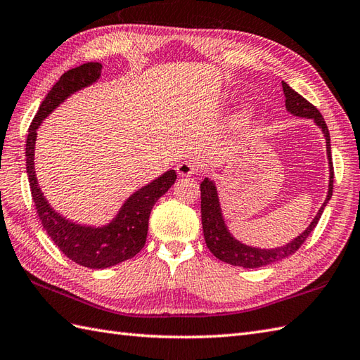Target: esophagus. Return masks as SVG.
<instances>
[{"label":"esophagus","instance_id":"34e87169","mask_svg":"<svg viewBox=\"0 0 360 360\" xmlns=\"http://www.w3.org/2000/svg\"><path fill=\"white\" fill-rule=\"evenodd\" d=\"M198 164L193 162V161H181L178 165H176V172L179 176H191V174H195L198 172Z\"/></svg>","mask_w":360,"mask_h":360}]
</instances>
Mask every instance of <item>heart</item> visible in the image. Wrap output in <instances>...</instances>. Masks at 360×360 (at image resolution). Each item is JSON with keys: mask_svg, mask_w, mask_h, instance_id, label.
Wrapping results in <instances>:
<instances>
[{"mask_svg": "<svg viewBox=\"0 0 360 360\" xmlns=\"http://www.w3.org/2000/svg\"><path fill=\"white\" fill-rule=\"evenodd\" d=\"M250 116H252V110H250V108H242V110L238 113L236 120L239 122H245V121L250 120Z\"/></svg>", "mask_w": 360, "mask_h": 360, "instance_id": "b5f03b06", "label": "heart"}]
</instances>
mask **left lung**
Listing matches in <instances>:
<instances>
[{
    "label": "left lung",
    "instance_id": "1",
    "mask_svg": "<svg viewBox=\"0 0 360 360\" xmlns=\"http://www.w3.org/2000/svg\"><path fill=\"white\" fill-rule=\"evenodd\" d=\"M283 95H285V108L295 116H300V118L313 120L319 129L323 131L325 141H327V155H328V164H330V184H328V195L325 199L323 205L319 208V212L314 216L313 222L308 225L304 233H300L297 238H295L287 245H282L278 248H256L242 244L238 239L230 235V231L225 225V221L222 218L218 190L214 187V182L212 179L205 178L200 182V218H202V230L204 238L208 250L219 259V261L227 262L230 265L242 266V269H259V266L270 265L273 262H278L281 259L293 255L300 248L307 238L310 236V233L314 230V227L319 222L322 212L325 205L328 204V200L333 195V162H331V144H330V131L327 124H325L321 112L317 108L308 103L304 96H300L297 91L291 89L287 82L282 81Z\"/></svg>",
    "mask_w": 360,
    "mask_h": 360
}]
</instances>
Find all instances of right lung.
Wrapping results in <instances>:
<instances>
[{
	"mask_svg": "<svg viewBox=\"0 0 360 360\" xmlns=\"http://www.w3.org/2000/svg\"><path fill=\"white\" fill-rule=\"evenodd\" d=\"M101 69L103 65L99 63H86L61 75L41 103L29 127L26 141V169L38 218L55 245L73 262L87 269H107L139 253L146 245L150 212L156 200L176 181V172H165L162 176L135 191L125 200L116 218L104 227H86L70 222L49 205L38 187L33 165L37 129L64 99L75 91L94 84L101 77Z\"/></svg>",
	"mask_w": 360,
	"mask_h": 360,
	"instance_id": "1",
	"label": "right lung"
}]
</instances>
